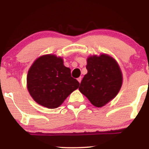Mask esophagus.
<instances>
[{
    "instance_id": "esophagus-1",
    "label": "esophagus",
    "mask_w": 149,
    "mask_h": 149,
    "mask_svg": "<svg viewBox=\"0 0 149 149\" xmlns=\"http://www.w3.org/2000/svg\"><path fill=\"white\" fill-rule=\"evenodd\" d=\"M81 79H82V77H79L78 79H77V81H78L79 83H81Z\"/></svg>"
}]
</instances>
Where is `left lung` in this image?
Wrapping results in <instances>:
<instances>
[{
	"label": "left lung",
	"mask_w": 149,
	"mask_h": 149,
	"mask_svg": "<svg viewBox=\"0 0 149 149\" xmlns=\"http://www.w3.org/2000/svg\"><path fill=\"white\" fill-rule=\"evenodd\" d=\"M87 73L79 91L95 107L100 108L115 98L121 89L123 74L115 59L109 55H93L87 59Z\"/></svg>",
	"instance_id": "left-lung-1"
}]
</instances>
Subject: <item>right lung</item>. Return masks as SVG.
<instances>
[{"mask_svg":"<svg viewBox=\"0 0 149 149\" xmlns=\"http://www.w3.org/2000/svg\"><path fill=\"white\" fill-rule=\"evenodd\" d=\"M70 71L64 66L61 57L54 54L40 56L28 70V92L38 104L48 109H56L80 85L71 77Z\"/></svg>","mask_w":149,"mask_h":149,"instance_id":"obj_1","label":"right lung"}]
</instances>
